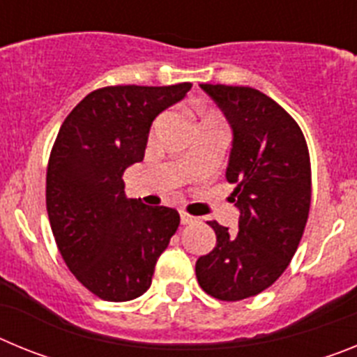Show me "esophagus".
I'll return each mask as SVG.
<instances>
[{
    "instance_id": "obj_1",
    "label": "esophagus",
    "mask_w": 357,
    "mask_h": 357,
    "mask_svg": "<svg viewBox=\"0 0 357 357\" xmlns=\"http://www.w3.org/2000/svg\"><path fill=\"white\" fill-rule=\"evenodd\" d=\"M197 220H198V218L191 216V214L185 213V211H181V223H182V225H189V223H195Z\"/></svg>"
}]
</instances>
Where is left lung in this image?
Wrapping results in <instances>:
<instances>
[{
	"label": "left lung",
	"instance_id": "8db88e82",
	"mask_svg": "<svg viewBox=\"0 0 357 357\" xmlns=\"http://www.w3.org/2000/svg\"><path fill=\"white\" fill-rule=\"evenodd\" d=\"M200 87L234 132L227 181L236 184L239 230L207 222L216 247L195 272L207 295L238 302L270 288L293 259L311 206V160L298 123L270 96L241 85Z\"/></svg>",
	"mask_w": 357,
	"mask_h": 357
}]
</instances>
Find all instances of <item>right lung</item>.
I'll use <instances>...</instances> for the list:
<instances>
[{
  "mask_svg": "<svg viewBox=\"0 0 357 357\" xmlns=\"http://www.w3.org/2000/svg\"><path fill=\"white\" fill-rule=\"evenodd\" d=\"M191 85L93 91L69 112L53 143L46 172L50 225L66 266L103 301L143 295L178 229L181 216L172 207L127 198L123 173L143 160L151 121Z\"/></svg>",
  "mask_w": 357,
  "mask_h": 357,
  "instance_id": "add662e5",
  "label": "right lung"
}]
</instances>
